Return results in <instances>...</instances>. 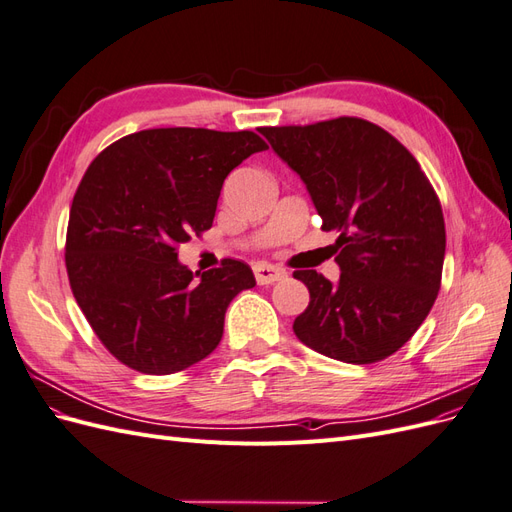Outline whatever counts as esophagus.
I'll return each mask as SVG.
<instances>
[{"label": "esophagus", "mask_w": 512, "mask_h": 512, "mask_svg": "<svg viewBox=\"0 0 512 512\" xmlns=\"http://www.w3.org/2000/svg\"><path fill=\"white\" fill-rule=\"evenodd\" d=\"M254 275H256V282L258 284H273V282H280L286 277V271L275 267V265H269V262H256L254 265Z\"/></svg>", "instance_id": "obj_1"}]
</instances>
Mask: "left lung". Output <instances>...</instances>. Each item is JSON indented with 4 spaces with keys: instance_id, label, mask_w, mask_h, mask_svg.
Instances as JSON below:
<instances>
[{
    "instance_id": "1",
    "label": "left lung",
    "mask_w": 512,
    "mask_h": 512,
    "mask_svg": "<svg viewBox=\"0 0 512 512\" xmlns=\"http://www.w3.org/2000/svg\"><path fill=\"white\" fill-rule=\"evenodd\" d=\"M260 134L303 179L322 230L337 235V284L314 269L294 271L309 290L294 335L344 363L386 359L438 297L446 230L436 190L395 136L359 117Z\"/></svg>"
}]
</instances>
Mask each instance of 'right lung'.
<instances>
[{
    "label": "right lung",
    "instance_id": "obj_1",
    "mask_svg": "<svg viewBox=\"0 0 512 512\" xmlns=\"http://www.w3.org/2000/svg\"><path fill=\"white\" fill-rule=\"evenodd\" d=\"M267 143L250 130L156 128L89 164L70 207L66 269L76 303L117 361L166 376L218 348L224 314L252 269L224 258L195 277L179 245L211 228L222 183Z\"/></svg>",
    "mask_w": 512,
    "mask_h": 512
}]
</instances>
